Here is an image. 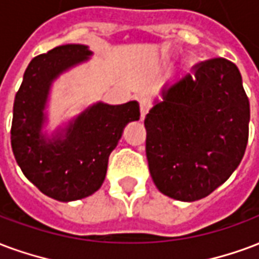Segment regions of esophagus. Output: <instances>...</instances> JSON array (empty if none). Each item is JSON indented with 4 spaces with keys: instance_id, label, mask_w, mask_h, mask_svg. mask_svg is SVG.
Returning <instances> with one entry per match:
<instances>
[{
    "instance_id": "34e87169",
    "label": "esophagus",
    "mask_w": 259,
    "mask_h": 259,
    "mask_svg": "<svg viewBox=\"0 0 259 259\" xmlns=\"http://www.w3.org/2000/svg\"><path fill=\"white\" fill-rule=\"evenodd\" d=\"M149 101L145 99V97H141L140 99V114H141V119L144 118L145 115L148 114V111H149Z\"/></svg>"
}]
</instances>
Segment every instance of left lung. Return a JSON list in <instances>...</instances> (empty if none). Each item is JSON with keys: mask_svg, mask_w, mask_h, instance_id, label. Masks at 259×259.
Wrapping results in <instances>:
<instances>
[{"mask_svg": "<svg viewBox=\"0 0 259 259\" xmlns=\"http://www.w3.org/2000/svg\"><path fill=\"white\" fill-rule=\"evenodd\" d=\"M250 103L240 71L211 59L162 91L144 120L149 173L160 192L195 202L227 181L248 140Z\"/></svg>", "mask_w": 259, "mask_h": 259, "instance_id": "8db88e82", "label": "left lung"}]
</instances>
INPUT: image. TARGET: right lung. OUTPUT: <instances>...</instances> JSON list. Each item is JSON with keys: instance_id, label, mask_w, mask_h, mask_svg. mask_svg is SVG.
<instances>
[{"instance_id": "right-lung-1", "label": "right lung", "mask_w": 259, "mask_h": 259, "mask_svg": "<svg viewBox=\"0 0 259 259\" xmlns=\"http://www.w3.org/2000/svg\"><path fill=\"white\" fill-rule=\"evenodd\" d=\"M92 55L86 45L67 44L34 57L13 103L11 143L17 164L28 181L59 202L79 200L100 189L124 126L140 119L137 101L120 105L99 101L52 136L44 132L52 83Z\"/></svg>"}]
</instances>
